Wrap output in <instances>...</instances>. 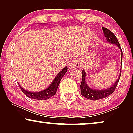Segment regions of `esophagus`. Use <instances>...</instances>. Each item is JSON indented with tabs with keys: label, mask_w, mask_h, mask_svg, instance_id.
<instances>
[{
	"label": "esophagus",
	"mask_w": 133,
	"mask_h": 133,
	"mask_svg": "<svg viewBox=\"0 0 133 133\" xmlns=\"http://www.w3.org/2000/svg\"><path fill=\"white\" fill-rule=\"evenodd\" d=\"M79 66V61L77 60H73L70 63V67L71 68H77Z\"/></svg>",
	"instance_id": "34e87169"
}]
</instances>
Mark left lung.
Segmentation results:
<instances>
[{"instance_id": "1", "label": "left lung", "mask_w": 133, "mask_h": 133, "mask_svg": "<svg viewBox=\"0 0 133 133\" xmlns=\"http://www.w3.org/2000/svg\"><path fill=\"white\" fill-rule=\"evenodd\" d=\"M102 30L104 33V35L106 37V39L108 42H110V43H112V44H115L121 49V54H122V59L121 61L122 62V50H121V45L119 44V41L114 35L113 32H112L110 30L107 28H104L102 27ZM121 71L120 72L119 76L118 77L117 81H116L115 83L112 85V86L110 88H107L106 90H93V89L90 88V87L88 86L86 82H85V76H86V73H85V71L82 70V82L81 84V93L83 97H85L87 99L92 100V101H97V100L102 99L103 98H105L108 97L111 94L112 92L114 91L115 89L117 87V85L119 83L120 77L121 76Z\"/></svg>"}]
</instances>
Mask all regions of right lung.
Wrapping results in <instances>:
<instances>
[{"instance_id":"right-lung-1","label":"right lung","mask_w":133,"mask_h":133,"mask_svg":"<svg viewBox=\"0 0 133 133\" xmlns=\"http://www.w3.org/2000/svg\"><path fill=\"white\" fill-rule=\"evenodd\" d=\"M68 70L67 66H65L62 70L61 71L55 79H54V81H52V82L51 83V85L49 86L48 88L45 90L39 92H31L25 90V89L20 86L22 91L23 92V93L26 95L27 97H28L30 99H36V100H46L50 99V97H51L52 96H54V94L56 93L57 91V88L59 87V85L61 82L62 78L63 77V76L65 75Z\"/></svg>"}]
</instances>
